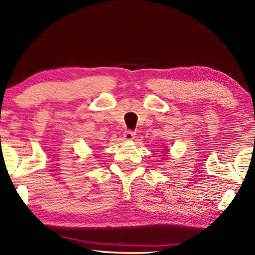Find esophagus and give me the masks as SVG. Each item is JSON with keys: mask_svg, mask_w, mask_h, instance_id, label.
I'll return each mask as SVG.
<instances>
[{"mask_svg": "<svg viewBox=\"0 0 255 255\" xmlns=\"http://www.w3.org/2000/svg\"><path fill=\"white\" fill-rule=\"evenodd\" d=\"M134 134L136 133H134L132 130H126L124 133V138L126 140H132L134 138Z\"/></svg>", "mask_w": 255, "mask_h": 255, "instance_id": "esophagus-1", "label": "esophagus"}]
</instances>
